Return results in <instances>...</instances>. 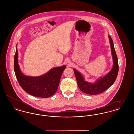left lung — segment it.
Returning a JSON list of instances; mask_svg holds the SVG:
<instances>
[{
  "instance_id": "8db88e82",
  "label": "left lung",
  "mask_w": 134,
  "mask_h": 134,
  "mask_svg": "<svg viewBox=\"0 0 134 134\" xmlns=\"http://www.w3.org/2000/svg\"><path fill=\"white\" fill-rule=\"evenodd\" d=\"M113 60V66L108 73L103 77H99L93 83L86 81L83 75L75 69H73L76 78L78 86L83 92L90 94L96 95L108 89L115 82L118 74L119 65L118 57L115 53L113 40L108 36Z\"/></svg>"
}]
</instances>
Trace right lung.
I'll return each instance as SVG.
<instances>
[{
  "mask_svg": "<svg viewBox=\"0 0 134 134\" xmlns=\"http://www.w3.org/2000/svg\"><path fill=\"white\" fill-rule=\"evenodd\" d=\"M66 67L65 65H63L53 68L40 76H26L19 68L18 51L16 46L14 60L15 74L21 88L32 96L42 98H48L53 96L57 90L61 77Z\"/></svg>",
  "mask_w": 134,
  "mask_h": 134,
  "instance_id": "obj_1",
  "label": "right lung"
}]
</instances>
